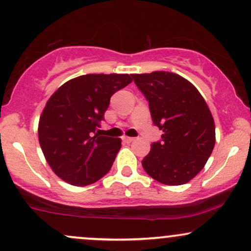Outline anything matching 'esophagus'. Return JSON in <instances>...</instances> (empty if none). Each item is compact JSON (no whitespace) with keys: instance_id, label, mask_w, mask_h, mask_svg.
I'll use <instances>...</instances> for the list:
<instances>
[{"instance_id":"34e87169","label":"esophagus","mask_w":251,"mask_h":251,"mask_svg":"<svg viewBox=\"0 0 251 251\" xmlns=\"http://www.w3.org/2000/svg\"><path fill=\"white\" fill-rule=\"evenodd\" d=\"M134 140H135L134 137H128V136H123V137H122V141H123V142H125V143H130V142H133Z\"/></svg>"}]
</instances>
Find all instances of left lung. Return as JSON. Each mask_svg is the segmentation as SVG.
<instances>
[{"label":"left lung","instance_id":"obj_1","mask_svg":"<svg viewBox=\"0 0 251 251\" xmlns=\"http://www.w3.org/2000/svg\"><path fill=\"white\" fill-rule=\"evenodd\" d=\"M148 100L154 126L163 131L142 160L146 173L165 185H182L206 163L216 142L209 106L190 81L176 73L131 75Z\"/></svg>","mask_w":251,"mask_h":251}]
</instances>
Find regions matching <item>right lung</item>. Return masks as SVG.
<instances>
[{"label":"right lung","mask_w":251,"mask_h":251,"mask_svg":"<svg viewBox=\"0 0 251 251\" xmlns=\"http://www.w3.org/2000/svg\"><path fill=\"white\" fill-rule=\"evenodd\" d=\"M129 75H85L69 80L47 102L39 121V142L53 172L69 184L86 186L110 171L121 139L95 134Z\"/></svg>","instance_id":"1"}]
</instances>
